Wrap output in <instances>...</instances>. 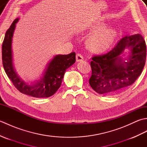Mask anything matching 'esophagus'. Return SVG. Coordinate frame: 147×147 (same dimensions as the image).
<instances>
[{"instance_id":"1","label":"esophagus","mask_w":147,"mask_h":147,"mask_svg":"<svg viewBox=\"0 0 147 147\" xmlns=\"http://www.w3.org/2000/svg\"><path fill=\"white\" fill-rule=\"evenodd\" d=\"M76 59L77 62H80L83 60V56L81 54H77L76 56Z\"/></svg>"}]
</instances>
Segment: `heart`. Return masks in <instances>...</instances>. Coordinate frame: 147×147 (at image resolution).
Here are the masks:
<instances>
[{"label": "heart", "mask_w": 147, "mask_h": 147, "mask_svg": "<svg viewBox=\"0 0 147 147\" xmlns=\"http://www.w3.org/2000/svg\"><path fill=\"white\" fill-rule=\"evenodd\" d=\"M104 24H97L92 28L93 34L88 41V46L94 52H102L107 49L114 42L117 33L114 28H105Z\"/></svg>", "instance_id": "heart-1"}]
</instances>
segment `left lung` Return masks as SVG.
Listing matches in <instances>:
<instances>
[{
    "label": "left lung",
    "instance_id": "obj_1",
    "mask_svg": "<svg viewBox=\"0 0 147 147\" xmlns=\"http://www.w3.org/2000/svg\"><path fill=\"white\" fill-rule=\"evenodd\" d=\"M126 48L131 51L127 62L120 56ZM146 55V43L142 35L124 36L107 54L92 57L90 86L100 94H114L127 88L141 74Z\"/></svg>",
    "mask_w": 147,
    "mask_h": 147
}]
</instances>
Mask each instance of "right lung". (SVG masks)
<instances>
[{"label":"right lung","instance_id":"right-lung-1","mask_svg":"<svg viewBox=\"0 0 147 147\" xmlns=\"http://www.w3.org/2000/svg\"><path fill=\"white\" fill-rule=\"evenodd\" d=\"M19 18L12 22L5 33L2 47V64L5 72L14 86L21 93L36 98H46L53 95L61 85L65 71L76 61L75 52L67 55H57L49 62L43 76L36 83L28 85L20 77L12 64V40L16 24Z\"/></svg>","mask_w":147,"mask_h":147}]
</instances>
